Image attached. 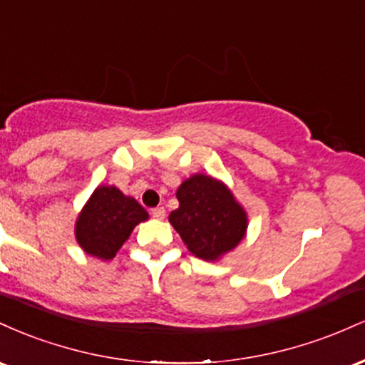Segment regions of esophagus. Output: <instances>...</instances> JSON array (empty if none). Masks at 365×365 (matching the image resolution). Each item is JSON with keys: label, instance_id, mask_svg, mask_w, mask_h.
I'll return each instance as SVG.
<instances>
[{"label": "esophagus", "instance_id": "34e87169", "mask_svg": "<svg viewBox=\"0 0 365 365\" xmlns=\"http://www.w3.org/2000/svg\"><path fill=\"white\" fill-rule=\"evenodd\" d=\"M150 216H153L154 220H165V216H166L165 207H154V209H150Z\"/></svg>", "mask_w": 365, "mask_h": 365}]
</instances>
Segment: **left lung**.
Masks as SVG:
<instances>
[{"instance_id":"obj_1","label":"left lung","mask_w":365,"mask_h":365,"mask_svg":"<svg viewBox=\"0 0 365 365\" xmlns=\"http://www.w3.org/2000/svg\"><path fill=\"white\" fill-rule=\"evenodd\" d=\"M178 209L170 212L171 226L195 257L215 262L244 240L247 211L225 182L195 173L177 188Z\"/></svg>"}]
</instances>
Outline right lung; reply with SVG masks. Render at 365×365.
Returning a JSON list of instances; mask_svg holds the SVG:
<instances>
[{"label":"right lung","mask_w":365,"mask_h":365,"mask_svg":"<svg viewBox=\"0 0 365 365\" xmlns=\"http://www.w3.org/2000/svg\"><path fill=\"white\" fill-rule=\"evenodd\" d=\"M149 215L133 197L113 185H99L75 221V240L86 254L110 261Z\"/></svg>","instance_id":"right-lung-1"}]
</instances>
